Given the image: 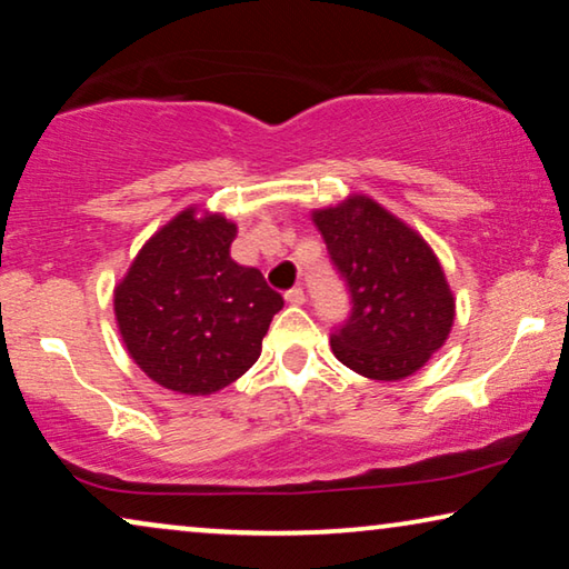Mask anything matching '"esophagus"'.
Wrapping results in <instances>:
<instances>
[{"mask_svg": "<svg viewBox=\"0 0 569 569\" xmlns=\"http://www.w3.org/2000/svg\"><path fill=\"white\" fill-rule=\"evenodd\" d=\"M284 300L290 302V306H302V302H306V292H302V287H292V290L284 292Z\"/></svg>", "mask_w": 569, "mask_h": 569, "instance_id": "1", "label": "esophagus"}]
</instances>
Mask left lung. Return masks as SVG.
<instances>
[{"label":"left lung","mask_w":569,"mask_h":569,"mask_svg":"<svg viewBox=\"0 0 569 569\" xmlns=\"http://www.w3.org/2000/svg\"><path fill=\"white\" fill-rule=\"evenodd\" d=\"M352 310L331 333L341 365L372 380L417 372L448 339L453 292L432 248L368 197L313 212Z\"/></svg>","instance_id":"8db88e82"}]
</instances>
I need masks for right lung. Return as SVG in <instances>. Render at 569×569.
I'll list each match as a JSON object with an SVG mask.
<instances>
[{"instance_id":"right-lung-1","label":"right lung","mask_w":569,"mask_h":569,"mask_svg":"<svg viewBox=\"0 0 569 569\" xmlns=\"http://www.w3.org/2000/svg\"><path fill=\"white\" fill-rule=\"evenodd\" d=\"M236 232L222 214L186 209L147 240L116 287L123 345L162 388L209 396L259 360L284 300L259 269L230 259Z\"/></svg>"}]
</instances>
